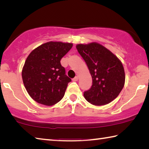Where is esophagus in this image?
<instances>
[{"label": "esophagus", "instance_id": "1", "mask_svg": "<svg viewBox=\"0 0 149 149\" xmlns=\"http://www.w3.org/2000/svg\"><path fill=\"white\" fill-rule=\"evenodd\" d=\"M78 79H79V77L75 76L74 78H73L72 81H77L78 80Z\"/></svg>", "mask_w": 149, "mask_h": 149}]
</instances>
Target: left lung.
<instances>
[{"instance_id": "8db88e82", "label": "left lung", "mask_w": 149, "mask_h": 149, "mask_svg": "<svg viewBox=\"0 0 149 149\" xmlns=\"http://www.w3.org/2000/svg\"><path fill=\"white\" fill-rule=\"evenodd\" d=\"M77 51L87 64L91 75L92 86L84 93L92 104H108L119 95L125 84L123 65L117 56L97 42L79 44Z\"/></svg>"}]
</instances>
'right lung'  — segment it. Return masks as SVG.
I'll use <instances>...</instances> for the list:
<instances>
[{
    "mask_svg": "<svg viewBox=\"0 0 149 149\" xmlns=\"http://www.w3.org/2000/svg\"><path fill=\"white\" fill-rule=\"evenodd\" d=\"M72 43L48 42L34 49L27 56L22 70V79L27 93L40 104L52 106L64 96L71 79L60 64Z\"/></svg>",
    "mask_w": 149,
    "mask_h": 149,
    "instance_id": "obj_1",
    "label": "right lung"
}]
</instances>
